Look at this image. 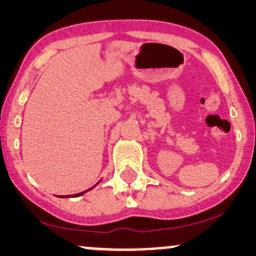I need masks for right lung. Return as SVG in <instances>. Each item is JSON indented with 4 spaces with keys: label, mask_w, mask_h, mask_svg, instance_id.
Returning <instances> with one entry per match:
<instances>
[{
    "label": "right lung",
    "mask_w": 256,
    "mask_h": 256,
    "mask_svg": "<svg viewBox=\"0 0 256 256\" xmlns=\"http://www.w3.org/2000/svg\"><path fill=\"white\" fill-rule=\"evenodd\" d=\"M99 182H100V180H99ZM99 182H98V183H99ZM98 183H96V184H98ZM94 186L90 188V189H87V190H85V192H82L76 194V195H68V196H58V197H61V198H64V197H79V196H82V195H84V194H86L87 192H90V190H92V189H93V188H94Z\"/></svg>",
    "instance_id": "right-lung-1"
}]
</instances>
